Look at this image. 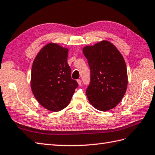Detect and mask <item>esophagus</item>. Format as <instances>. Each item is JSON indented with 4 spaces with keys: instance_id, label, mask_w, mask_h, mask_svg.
I'll return each instance as SVG.
<instances>
[{
    "instance_id": "obj_1",
    "label": "esophagus",
    "mask_w": 155,
    "mask_h": 155,
    "mask_svg": "<svg viewBox=\"0 0 155 155\" xmlns=\"http://www.w3.org/2000/svg\"><path fill=\"white\" fill-rule=\"evenodd\" d=\"M77 83H78V85H79V86H81V85L82 84V81L80 79L77 80Z\"/></svg>"
}]
</instances>
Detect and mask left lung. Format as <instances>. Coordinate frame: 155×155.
<instances>
[{
	"label": "left lung",
	"instance_id": "left-lung-1",
	"mask_svg": "<svg viewBox=\"0 0 155 155\" xmlns=\"http://www.w3.org/2000/svg\"><path fill=\"white\" fill-rule=\"evenodd\" d=\"M83 52L91 70V83L86 91L88 101L98 110H109L126 93L128 76L124 59L107 41L86 46Z\"/></svg>",
	"mask_w": 155,
	"mask_h": 155
}]
</instances>
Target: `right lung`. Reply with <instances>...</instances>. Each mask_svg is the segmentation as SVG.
<instances>
[{"label":"right lung","instance_id":"right-lung-1","mask_svg":"<svg viewBox=\"0 0 155 155\" xmlns=\"http://www.w3.org/2000/svg\"><path fill=\"white\" fill-rule=\"evenodd\" d=\"M68 53L67 48L51 42L39 51L32 63V93L48 110L57 112L67 107L78 87L77 82L71 78Z\"/></svg>","mask_w":155,"mask_h":155}]
</instances>
